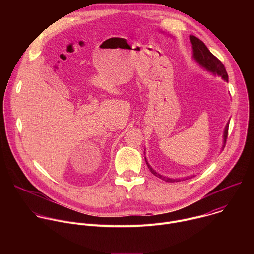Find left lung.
<instances>
[{
  "instance_id": "obj_1",
  "label": "left lung",
  "mask_w": 254,
  "mask_h": 254,
  "mask_svg": "<svg viewBox=\"0 0 254 254\" xmlns=\"http://www.w3.org/2000/svg\"><path fill=\"white\" fill-rule=\"evenodd\" d=\"M190 40H191V43H192V46H193V57H194V59L201 66H203L205 69H207L208 71L212 72V73H214V74L221 76L225 81H228V74H227L225 66L223 65V63L216 56H214L209 51L207 46L200 39L195 37V36H190ZM228 127H229V125L227 124V126L225 127V130H224V143L226 142L227 135H228ZM144 160H146V158H144ZM146 163H147L150 171L152 172V174H154L156 177L166 181V182L173 183V182H179V181H181L180 179H170V178H166V177L161 176L160 174L156 173L152 169V167L149 165L147 160H146ZM192 177H195V176H192ZM192 177H189V179H191Z\"/></svg>"
}]
</instances>
